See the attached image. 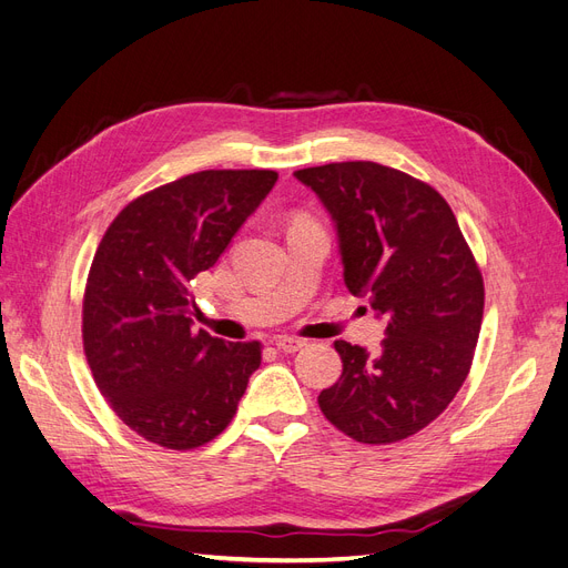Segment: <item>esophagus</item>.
I'll list each match as a JSON object with an SVG mask.
<instances>
[{
	"instance_id": "esophagus-1",
	"label": "esophagus",
	"mask_w": 568,
	"mask_h": 568,
	"mask_svg": "<svg viewBox=\"0 0 568 568\" xmlns=\"http://www.w3.org/2000/svg\"><path fill=\"white\" fill-rule=\"evenodd\" d=\"M274 346H277V351H282V353H296L305 346V341L294 338V336H277L274 338Z\"/></svg>"
}]
</instances>
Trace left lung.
<instances>
[{"label":"left lung","mask_w":568,"mask_h":568,"mask_svg":"<svg viewBox=\"0 0 568 568\" xmlns=\"http://www.w3.org/2000/svg\"><path fill=\"white\" fill-rule=\"evenodd\" d=\"M332 215L343 282L386 320L379 353L336 341L343 372L320 409L357 443L386 445L432 424L467 379L484 277L434 186L372 161L296 170Z\"/></svg>","instance_id":"8db88e82"}]
</instances>
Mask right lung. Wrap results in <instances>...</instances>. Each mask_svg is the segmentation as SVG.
Returning a JSON list of instances; mask_svg holds the SVG:
<instances>
[{
  "label": "right lung",
  "instance_id": "add662e5",
  "mask_svg": "<svg viewBox=\"0 0 568 568\" xmlns=\"http://www.w3.org/2000/svg\"><path fill=\"white\" fill-rule=\"evenodd\" d=\"M274 170H203L128 203L94 253L82 301L84 355L134 434L192 450L225 432L261 343L194 332L192 284L272 192Z\"/></svg>",
  "mask_w": 568,
  "mask_h": 568
}]
</instances>
